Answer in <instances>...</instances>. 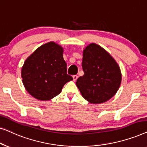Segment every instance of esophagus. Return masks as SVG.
<instances>
[{
	"mask_svg": "<svg viewBox=\"0 0 147 147\" xmlns=\"http://www.w3.org/2000/svg\"><path fill=\"white\" fill-rule=\"evenodd\" d=\"M78 76H76V75L73 76V80H74V81H76V80H77V79H78Z\"/></svg>",
	"mask_w": 147,
	"mask_h": 147,
	"instance_id": "esophagus-1",
	"label": "esophagus"
}]
</instances>
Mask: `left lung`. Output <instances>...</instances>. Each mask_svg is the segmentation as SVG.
I'll return each instance as SVG.
<instances>
[{
  "mask_svg": "<svg viewBox=\"0 0 147 147\" xmlns=\"http://www.w3.org/2000/svg\"><path fill=\"white\" fill-rule=\"evenodd\" d=\"M83 76L76 86L82 95L91 104H101L115 95L121 83L119 66L106 50L91 43L83 52Z\"/></svg>",
  "mask_w": 147,
  "mask_h": 147,
  "instance_id": "1",
  "label": "left lung"
}]
</instances>
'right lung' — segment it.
<instances>
[{
  "instance_id": "add662e5",
  "label": "right lung",
  "mask_w": 147,
  "mask_h": 147,
  "mask_svg": "<svg viewBox=\"0 0 147 147\" xmlns=\"http://www.w3.org/2000/svg\"><path fill=\"white\" fill-rule=\"evenodd\" d=\"M23 85L40 100H49L61 92L73 78L67 74L63 49L53 42L43 45L26 59L22 68Z\"/></svg>"
}]
</instances>
